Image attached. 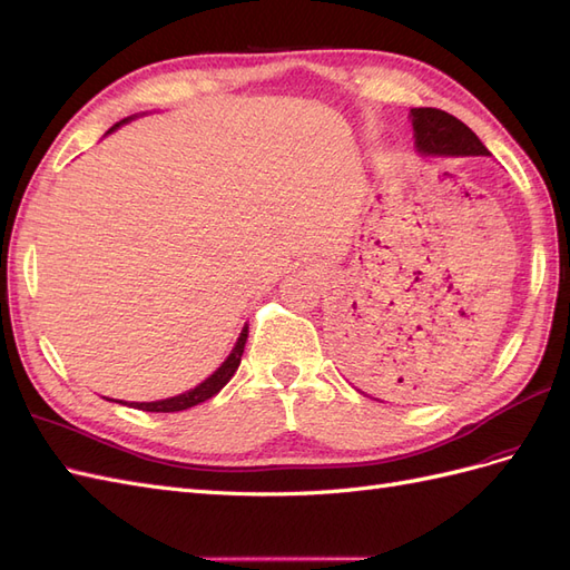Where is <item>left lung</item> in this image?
<instances>
[{
    "label": "left lung",
    "mask_w": 570,
    "mask_h": 570,
    "mask_svg": "<svg viewBox=\"0 0 570 570\" xmlns=\"http://www.w3.org/2000/svg\"><path fill=\"white\" fill-rule=\"evenodd\" d=\"M411 119H413V131H415V145L422 155H490V150L484 148L480 142V138L470 131V128L459 121L451 114L434 109V107H415L411 109ZM365 348L353 346V351H348V365L363 367L370 365V355L364 357ZM401 382V380H399ZM417 380L411 375L409 380H403V384L399 386L403 394H409L411 389H415Z\"/></svg>",
    "instance_id": "8db88e82"
}]
</instances>
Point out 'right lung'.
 Here are the masks:
<instances>
[{
    "label": "right lung",
    "instance_id": "right-lung-1",
    "mask_svg": "<svg viewBox=\"0 0 570 570\" xmlns=\"http://www.w3.org/2000/svg\"><path fill=\"white\" fill-rule=\"evenodd\" d=\"M128 119H131V117H128ZM128 119H124V121H119V124H114V126L109 128V134L114 131V128H119L121 124H126ZM246 338H248V327H243V332H240V336H238V341H236L234 351H232L229 357H226V361L222 363V367H217L215 375H209L203 384L190 389V392L171 396V399H165V401L131 403V405H134V409H138V411H148V413H176V411H186V409H193V405H198V403H203V401H207V399H213L215 394L222 392L224 384L229 382V380L234 377V372L238 370L243 348H246Z\"/></svg>",
    "mask_w": 570,
    "mask_h": 570
}]
</instances>
